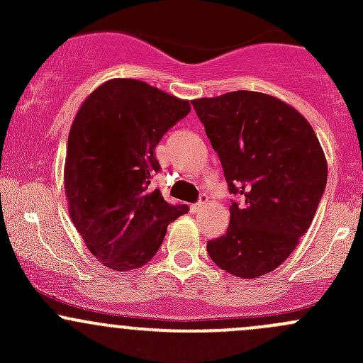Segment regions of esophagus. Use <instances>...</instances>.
Segmentation results:
<instances>
[{
    "label": "esophagus",
    "mask_w": 363,
    "mask_h": 363,
    "mask_svg": "<svg viewBox=\"0 0 363 363\" xmlns=\"http://www.w3.org/2000/svg\"><path fill=\"white\" fill-rule=\"evenodd\" d=\"M207 202H208V195H207V193H202V195H200V200H199V202L191 205V212H199V211H202V208L205 207V205H207Z\"/></svg>",
    "instance_id": "obj_1"
}]
</instances>
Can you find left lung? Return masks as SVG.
Masks as SVG:
<instances>
[{
    "mask_svg": "<svg viewBox=\"0 0 363 363\" xmlns=\"http://www.w3.org/2000/svg\"><path fill=\"white\" fill-rule=\"evenodd\" d=\"M223 164L230 205L225 235L208 240L219 269L242 279L276 270L309 230L327 186V160L313 126L284 101L233 91L191 101Z\"/></svg>",
    "mask_w": 363,
    "mask_h": 363,
    "instance_id": "1",
    "label": "left lung"
}]
</instances>
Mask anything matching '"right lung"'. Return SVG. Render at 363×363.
I'll return each instance as SVG.
<instances>
[{"label": "right lung", "instance_id": "add662e5", "mask_svg": "<svg viewBox=\"0 0 363 363\" xmlns=\"http://www.w3.org/2000/svg\"><path fill=\"white\" fill-rule=\"evenodd\" d=\"M189 111L188 100L142 80L112 79L77 112L65 191L73 225L101 265L116 272L144 267L158 252L167 226L189 211L149 188L160 172L156 145Z\"/></svg>", "mask_w": 363, "mask_h": 363}]
</instances>
